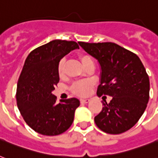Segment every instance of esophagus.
Masks as SVG:
<instances>
[{"instance_id": "1", "label": "esophagus", "mask_w": 158, "mask_h": 158, "mask_svg": "<svg viewBox=\"0 0 158 158\" xmlns=\"http://www.w3.org/2000/svg\"><path fill=\"white\" fill-rule=\"evenodd\" d=\"M89 102H90V100H89V99H81V100H80V102L83 104L89 103Z\"/></svg>"}]
</instances>
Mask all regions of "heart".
<instances>
[{
  "instance_id": "obj_1",
  "label": "heart",
  "mask_w": 158,
  "mask_h": 158,
  "mask_svg": "<svg viewBox=\"0 0 158 158\" xmlns=\"http://www.w3.org/2000/svg\"><path fill=\"white\" fill-rule=\"evenodd\" d=\"M79 59L80 60L82 64L85 67L89 64L94 62V60L90 55L87 53H81L79 55ZM57 73L60 78L64 76L65 74V59L62 58L59 60L57 64ZM94 87V83L90 80H84L74 83L70 88V90L74 94L79 97H87L91 93L92 89Z\"/></svg>"
}]
</instances>
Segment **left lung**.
<instances>
[{
	"instance_id": "8db88e82",
	"label": "left lung",
	"mask_w": 158,
	"mask_h": 158,
	"mask_svg": "<svg viewBox=\"0 0 158 158\" xmlns=\"http://www.w3.org/2000/svg\"><path fill=\"white\" fill-rule=\"evenodd\" d=\"M79 44L101 66L98 96L112 97L109 103L102 102V110L94 117L97 126L110 135L127 131L142 116L149 99V78L142 61L115 43Z\"/></svg>"
}]
</instances>
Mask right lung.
Masks as SVG:
<instances>
[{
	"label": "right lung",
	"mask_w": 158,
	"mask_h": 158,
	"mask_svg": "<svg viewBox=\"0 0 158 158\" xmlns=\"http://www.w3.org/2000/svg\"><path fill=\"white\" fill-rule=\"evenodd\" d=\"M79 48L74 41L53 40L32 51L26 58L17 84L16 101L23 120L41 135H60L74 121L79 99L72 98L57 104L52 92L60 80L59 60Z\"/></svg>",
	"instance_id": "obj_1"
}]
</instances>
